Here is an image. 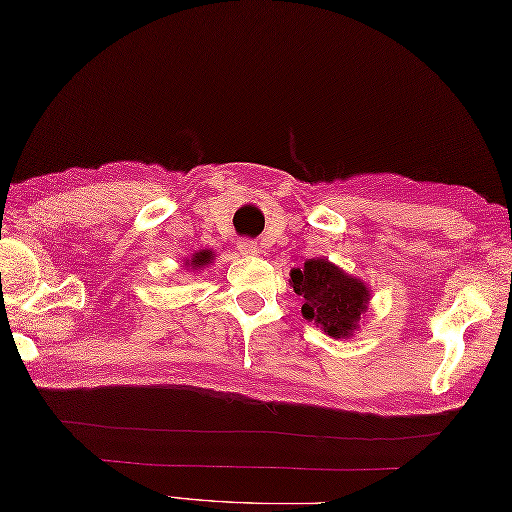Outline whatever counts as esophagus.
Here are the masks:
<instances>
[{
	"mask_svg": "<svg viewBox=\"0 0 512 512\" xmlns=\"http://www.w3.org/2000/svg\"><path fill=\"white\" fill-rule=\"evenodd\" d=\"M237 250H239V255L253 257L259 253V246H257V242H250V239H242V242H237Z\"/></svg>",
	"mask_w": 512,
	"mask_h": 512,
	"instance_id": "34e87169",
	"label": "esophagus"
}]
</instances>
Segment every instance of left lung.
<instances>
[{"mask_svg": "<svg viewBox=\"0 0 512 512\" xmlns=\"http://www.w3.org/2000/svg\"><path fill=\"white\" fill-rule=\"evenodd\" d=\"M290 286L303 297L301 314L332 339L352 336L367 310L369 288L328 259H308L290 270Z\"/></svg>", "mask_w": 512, "mask_h": 512, "instance_id": "obj_1", "label": "left lung"}]
</instances>
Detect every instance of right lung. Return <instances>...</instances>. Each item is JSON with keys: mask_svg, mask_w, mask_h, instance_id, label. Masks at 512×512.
Listing matches in <instances>:
<instances>
[{"mask_svg": "<svg viewBox=\"0 0 512 512\" xmlns=\"http://www.w3.org/2000/svg\"><path fill=\"white\" fill-rule=\"evenodd\" d=\"M211 262H213L211 250H200V253H195L191 259H187V266L202 268V266H209Z\"/></svg>", "mask_w": 512, "mask_h": 512, "instance_id": "right-lung-1", "label": "right lung"}]
</instances>
